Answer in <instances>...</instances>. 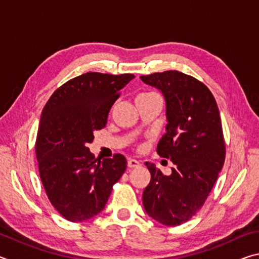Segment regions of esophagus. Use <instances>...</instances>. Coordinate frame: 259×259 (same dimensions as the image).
I'll return each instance as SVG.
<instances>
[{
    "mask_svg": "<svg viewBox=\"0 0 259 259\" xmlns=\"http://www.w3.org/2000/svg\"><path fill=\"white\" fill-rule=\"evenodd\" d=\"M142 164V162L136 160V159H129L128 160V166L129 168H138V166Z\"/></svg>",
    "mask_w": 259,
    "mask_h": 259,
    "instance_id": "esophagus-1",
    "label": "esophagus"
}]
</instances>
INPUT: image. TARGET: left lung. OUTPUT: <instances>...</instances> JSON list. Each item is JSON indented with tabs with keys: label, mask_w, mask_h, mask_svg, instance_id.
I'll list each match as a JSON object with an SVG mask.
<instances>
[{
	"label": "left lung",
	"mask_w": 259,
	"mask_h": 259,
	"mask_svg": "<svg viewBox=\"0 0 259 259\" xmlns=\"http://www.w3.org/2000/svg\"><path fill=\"white\" fill-rule=\"evenodd\" d=\"M165 102V134L156 151L175 164L169 176L146 162L151 182L143 193L148 216L166 226L181 225L198 212L225 161L218 106L203 83L177 71L140 76Z\"/></svg>",
	"instance_id": "1"
}]
</instances>
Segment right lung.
<instances>
[{"instance_id":"obj_1","label":"right lung","mask_w":259,"mask_h":259,"mask_svg":"<svg viewBox=\"0 0 259 259\" xmlns=\"http://www.w3.org/2000/svg\"><path fill=\"white\" fill-rule=\"evenodd\" d=\"M133 78V74H82L57 89L43 108L35 144L40 177L51 204L69 222L102 212L125 171L123 155L98 161L87 145L106 125L120 90Z\"/></svg>"}]
</instances>
